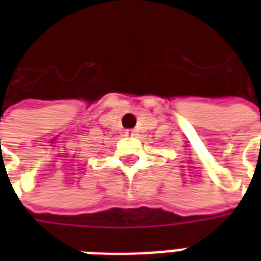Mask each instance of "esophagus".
<instances>
[{
  "mask_svg": "<svg viewBox=\"0 0 261 261\" xmlns=\"http://www.w3.org/2000/svg\"><path fill=\"white\" fill-rule=\"evenodd\" d=\"M125 134H127V136H128V134H130V136H134V130H127L125 131Z\"/></svg>",
  "mask_w": 261,
  "mask_h": 261,
  "instance_id": "1",
  "label": "esophagus"
}]
</instances>
